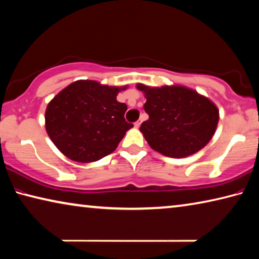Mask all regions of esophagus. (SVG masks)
I'll use <instances>...</instances> for the list:
<instances>
[{
    "mask_svg": "<svg viewBox=\"0 0 259 259\" xmlns=\"http://www.w3.org/2000/svg\"><path fill=\"white\" fill-rule=\"evenodd\" d=\"M141 124H142V120H138V121L135 122V126H136V128H138V126H141Z\"/></svg>",
    "mask_w": 259,
    "mask_h": 259,
    "instance_id": "esophagus-1",
    "label": "esophagus"
}]
</instances>
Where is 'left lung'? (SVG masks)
I'll list each match as a JSON object with an SVG mask.
<instances>
[{"instance_id":"obj_1","label":"left lung","mask_w":259,"mask_h":259,"mask_svg":"<svg viewBox=\"0 0 259 259\" xmlns=\"http://www.w3.org/2000/svg\"><path fill=\"white\" fill-rule=\"evenodd\" d=\"M137 88L145 93L144 110L149 114L139 130L152 149L167 157L184 158L210 142L219 110L207 98L183 86Z\"/></svg>"}]
</instances>
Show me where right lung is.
I'll return each mask as SVG.
<instances>
[{
    "instance_id": "add662e5",
    "label": "right lung",
    "mask_w": 259,
    "mask_h": 259,
    "mask_svg": "<svg viewBox=\"0 0 259 259\" xmlns=\"http://www.w3.org/2000/svg\"><path fill=\"white\" fill-rule=\"evenodd\" d=\"M121 89L78 80L57 94L45 115L47 134L57 149L78 162L112 153L134 126L124 118L126 105L116 100Z\"/></svg>"
}]
</instances>
